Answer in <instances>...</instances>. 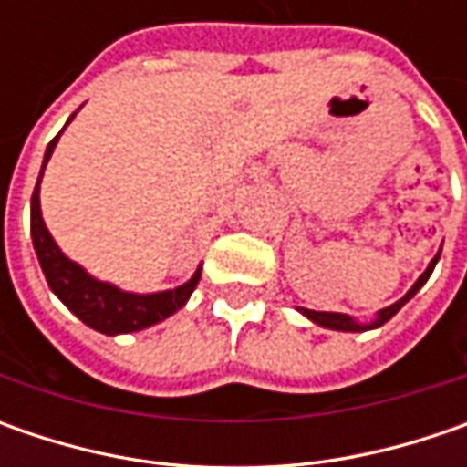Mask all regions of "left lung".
Here are the masks:
<instances>
[{
	"mask_svg": "<svg viewBox=\"0 0 467 467\" xmlns=\"http://www.w3.org/2000/svg\"><path fill=\"white\" fill-rule=\"evenodd\" d=\"M437 260H440V254H437L434 260L429 262V267H426V273H423L421 278H419V280H416V283H413V288H410V291H408V294H405V296L400 298V301H395L392 306H387V309H382V312L377 314V319H374L371 325H358V322H353V319H350L348 314H337V312H312V309H301V306H298V312H304V314H306V317H309V319H312V322H317V325H322V327H330V330L361 332V330H371V327H379V325H385L387 319H392L395 314L400 312V306H403V304H405V301H408V298L416 296V291H419V288H421L423 283L429 280V275H431V270H434V265H437Z\"/></svg>",
	"mask_w": 467,
	"mask_h": 467,
	"instance_id": "8db88e82",
	"label": "left lung"
}]
</instances>
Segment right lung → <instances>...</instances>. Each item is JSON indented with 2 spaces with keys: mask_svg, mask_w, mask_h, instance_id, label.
<instances>
[{
  "mask_svg": "<svg viewBox=\"0 0 467 467\" xmlns=\"http://www.w3.org/2000/svg\"><path fill=\"white\" fill-rule=\"evenodd\" d=\"M59 135L54 137L48 142V148H46L44 169L46 161L51 158L54 148H57ZM44 169H41V176H44ZM41 176H38L36 189H33V197H30V234H33V246H36V254H38V262H41L46 283H48V288L57 296L62 298L64 306L69 312L78 314L82 322L88 327H93V330L103 332V335H119V332L145 330V327L166 319V317H171L176 309H182L187 304V298L192 296V291L200 283L202 267H197V273L192 275V280L184 283V285H179V288H173V291L137 296V294H124V291H119L114 285H109V283L90 278L80 265L67 260L62 254V249L54 244L48 228L44 225V218H41V202H38Z\"/></svg>",
  "mask_w": 467,
  "mask_h": 467,
  "instance_id": "right-lung-1",
  "label": "right lung"
}]
</instances>
